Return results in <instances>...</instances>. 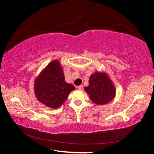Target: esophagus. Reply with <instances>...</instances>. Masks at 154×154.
<instances>
[{
	"label": "esophagus",
	"mask_w": 154,
	"mask_h": 154,
	"mask_svg": "<svg viewBox=\"0 0 154 154\" xmlns=\"http://www.w3.org/2000/svg\"><path fill=\"white\" fill-rule=\"evenodd\" d=\"M83 88V85H79V86H77V89H79L80 90H82Z\"/></svg>",
	"instance_id": "34e87169"
}]
</instances>
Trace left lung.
<instances>
[{"label":"left lung","instance_id":"left-lung-1","mask_svg":"<svg viewBox=\"0 0 154 154\" xmlns=\"http://www.w3.org/2000/svg\"><path fill=\"white\" fill-rule=\"evenodd\" d=\"M85 90L90 98L97 105H104L110 102L116 95V90L107 75L96 72L90 77L89 86Z\"/></svg>","mask_w":154,"mask_h":154}]
</instances>
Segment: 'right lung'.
<instances>
[{"label":"right lung","instance_id":"1","mask_svg":"<svg viewBox=\"0 0 154 154\" xmlns=\"http://www.w3.org/2000/svg\"><path fill=\"white\" fill-rule=\"evenodd\" d=\"M73 90V85L65 82L63 71L58 60L51 62L47 66L35 84L36 98L51 108L60 106Z\"/></svg>","mask_w":154,"mask_h":154}]
</instances>
